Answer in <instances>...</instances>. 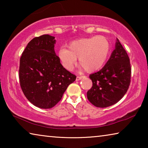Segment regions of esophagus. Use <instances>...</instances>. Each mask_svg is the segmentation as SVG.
I'll return each mask as SVG.
<instances>
[{
  "instance_id": "esophagus-1",
  "label": "esophagus",
  "mask_w": 148,
  "mask_h": 148,
  "mask_svg": "<svg viewBox=\"0 0 148 148\" xmlns=\"http://www.w3.org/2000/svg\"><path fill=\"white\" fill-rule=\"evenodd\" d=\"M84 76H77L76 77V81H79V80L82 79V78H83Z\"/></svg>"
}]
</instances>
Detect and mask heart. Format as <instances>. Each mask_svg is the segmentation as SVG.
Wrapping results in <instances>:
<instances>
[{
	"label": "heart",
	"instance_id": "obj_1",
	"mask_svg": "<svg viewBox=\"0 0 148 148\" xmlns=\"http://www.w3.org/2000/svg\"><path fill=\"white\" fill-rule=\"evenodd\" d=\"M68 49L61 47L57 56L62 66L71 71L76 64L77 58L81 68L89 73L101 69L110 52V42L106 37L96 36L75 40L67 45Z\"/></svg>",
	"mask_w": 148,
	"mask_h": 148
}]
</instances>
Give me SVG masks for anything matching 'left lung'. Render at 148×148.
<instances>
[{"instance_id":"obj_1","label":"left lung","mask_w":148,"mask_h":148,"mask_svg":"<svg viewBox=\"0 0 148 148\" xmlns=\"http://www.w3.org/2000/svg\"><path fill=\"white\" fill-rule=\"evenodd\" d=\"M131 68L126 51L117 38L115 49L101 71L90 74L92 86L87 92L94 106L106 108L120 101L131 83Z\"/></svg>"}]
</instances>
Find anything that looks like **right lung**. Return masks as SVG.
I'll return each instance as SVG.
<instances>
[{"mask_svg":"<svg viewBox=\"0 0 148 148\" xmlns=\"http://www.w3.org/2000/svg\"><path fill=\"white\" fill-rule=\"evenodd\" d=\"M56 42L49 34L35 37L20 58L21 88L29 101L40 108L56 106L76 78L60 62L54 49Z\"/></svg>","mask_w":148,"mask_h":148,"instance_id":"1","label":"right lung"}]
</instances>
